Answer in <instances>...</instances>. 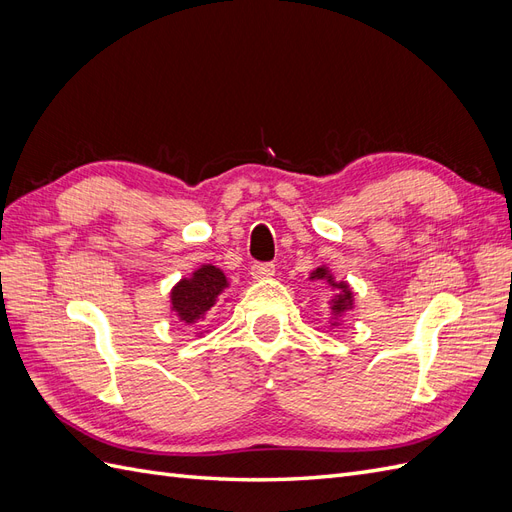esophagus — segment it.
<instances>
[{
    "label": "esophagus",
    "mask_w": 512,
    "mask_h": 512,
    "mask_svg": "<svg viewBox=\"0 0 512 512\" xmlns=\"http://www.w3.org/2000/svg\"><path fill=\"white\" fill-rule=\"evenodd\" d=\"M275 275V265H271V262H260V265H254L252 267V280H267V277H273Z\"/></svg>",
    "instance_id": "obj_1"
}]
</instances>
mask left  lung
Returning a JSON list of instances; mask_svg holds the SVG:
<instances>
[{"instance_id":"obj_1","label":"left lung","mask_w":512,"mask_h":512,"mask_svg":"<svg viewBox=\"0 0 512 512\" xmlns=\"http://www.w3.org/2000/svg\"><path fill=\"white\" fill-rule=\"evenodd\" d=\"M309 280L324 282L333 290V297L329 299V316H331L329 322L333 329H337L339 324L344 322V316L350 312V309H354V292L350 284L344 280H335V275L327 265L316 267L312 273H309Z\"/></svg>"}]
</instances>
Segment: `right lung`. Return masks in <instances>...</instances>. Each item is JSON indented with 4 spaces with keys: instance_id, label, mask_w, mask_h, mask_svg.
<instances>
[{
    "instance_id": "right-lung-1",
    "label": "right lung",
    "mask_w": 512,
    "mask_h": 512,
    "mask_svg": "<svg viewBox=\"0 0 512 512\" xmlns=\"http://www.w3.org/2000/svg\"><path fill=\"white\" fill-rule=\"evenodd\" d=\"M228 286L230 282L222 269L200 265L170 288V314H175L185 327H192L196 337H200L205 333L200 329V322L207 318L220 297H224Z\"/></svg>"
}]
</instances>
